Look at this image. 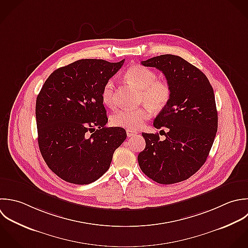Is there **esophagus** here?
Here are the masks:
<instances>
[{"instance_id":"obj_1","label":"esophagus","mask_w":248,"mask_h":248,"mask_svg":"<svg viewBox=\"0 0 248 248\" xmlns=\"http://www.w3.org/2000/svg\"><path fill=\"white\" fill-rule=\"evenodd\" d=\"M135 134H137V131H134V130H131V129H126L127 137H131V136H133Z\"/></svg>"}]
</instances>
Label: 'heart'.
Returning <instances> with one entry per match:
<instances>
[{"label":"heart","mask_w":248,"mask_h":248,"mask_svg":"<svg viewBox=\"0 0 248 248\" xmlns=\"http://www.w3.org/2000/svg\"><path fill=\"white\" fill-rule=\"evenodd\" d=\"M125 79L141 90L140 99L146 102L138 108H124L113 114L111 122L114 125L127 129H137L152 116L151 108L159 112L167 107L172 97V88L166 80L157 79L155 70L144 65L135 64L127 68L124 74ZM114 81L109 79L102 89V101L107 106L115 105Z\"/></svg>","instance_id":"1"}]
</instances>
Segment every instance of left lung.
Returning <instances> with one entry per match:
<instances>
[{"label": "left lung", "mask_w": 248, "mask_h": 248, "mask_svg": "<svg viewBox=\"0 0 248 248\" xmlns=\"http://www.w3.org/2000/svg\"><path fill=\"white\" fill-rule=\"evenodd\" d=\"M155 67L172 88V97L154 121L157 129L166 127L165 140L145 133L146 148L138 155L143 173L162 185L187 180L206 162L217 131L214 89L207 76L185 59L160 55L141 62Z\"/></svg>", "instance_id": "obj_1"}]
</instances>
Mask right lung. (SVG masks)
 <instances>
[{
    "mask_svg": "<svg viewBox=\"0 0 248 248\" xmlns=\"http://www.w3.org/2000/svg\"><path fill=\"white\" fill-rule=\"evenodd\" d=\"M83 59L53 71L35 104L37 141L47 166L62 180L89 185L110 167L126 138L108 122L101 93L106 81L124 64Z\"/></svg>",
    "mask_w": 248,
    "mask_h": 248,
    "instance_id": "add662e5",
    "label": "right lung"
}]
</instances>
